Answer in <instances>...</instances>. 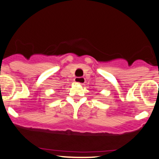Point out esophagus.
Wrapping results in <instances>:
<instances>
[{"mask_svg":"<svg viewBox=\"0 0 159 159\" xmlns=\"http://www.w3.org/2000/svg\"><path fill=\"white\" fill-rule=\"evenodd\" d=\"M86 80L84 77H76L74 79V82L76 83H80V84H83L85 83Z\"/></svg>","mask_w":159,"mask_h":159,"instance_id":"obj_1","label":"esophagus"}]
</instances>
